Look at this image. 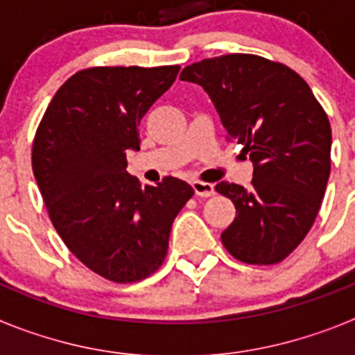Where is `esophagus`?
<instances>
[{
	"label": "esophagus",
	"instance_id": "obj_1",
	"mask_svg": "<svg viewBox=\"0 0 355 355\" xmlns=\"http://www.w3.org/2000/svg\"><path fill=\"white\" fill-rule=\"evenodd\" d=\"M193 192L199 197H211L215 193V188L211 183H205V181H193L192 183Z\"/></svg>",
	"mask_w": 355,
	"mask_h": 355
}]
</instances>
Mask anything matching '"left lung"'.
Returning <instances> with one entry per match:
<instances>
[{
  "mask_svg": "<svg viewBox=\"0 0 355 355\" xmlns=\"http://www.w3.org/2000/svg\"><path fill=\"white\" fill-rule=\"evenodd\" d=\"M181 80L208 92L227 130L254 163L252 187H215L236 208L222 243L238 261L275 265L309 233L331 174V124L293 69L233 53L187 65Z\"/></svg>",
  "mask_w": 355,
  "mask_h": 355,
  "instance_id": "1",
  "label": "left lung"
}]
</instances>
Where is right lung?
Returning <instances> with one entry per match:
<instances>
[{
	"label": "right lung",
	"instance_id": "1",
	"mask_svg": "<svg viewBox=\"0 0 355 355\" xmlns=\"http://www.w3.org/2000/svg\"><path fill=\"white\" fill-rule=\"evenodd\" d=\"M180 69L78 71L56 90L37 128L31 167L56 233L112 283H137L158 270L172 222L193 196L172 175L142 188L126 172V150L140 149V121Z\"/></svg>",
	"mask_w": 355,
	"mask_h": 355
}]
</instances>
